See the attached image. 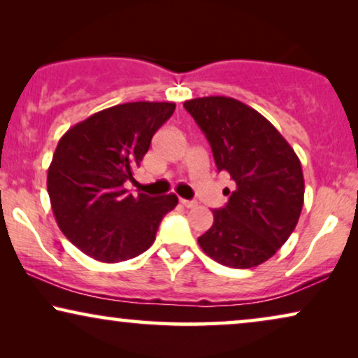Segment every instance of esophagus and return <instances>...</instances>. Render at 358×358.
I'll return each mask as SVG.
<instances>
[{"instance_id": "34e87169", "label": "esophagus", "mask_w": 358, "mask_h": 358, "mask_svg": "<svg viewBox=\"0 0 358 358\" xmlns=\"http://www.w3.org/2000/svg\"><path fill=\"white\" fill-rule=\"evenodd\" d=\"M180 203H182L185 208H194V207H197V202H195V200H185V199H180Z\"/></svg>"}]
</instances>
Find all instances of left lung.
<instances>
[{"mask_svg":"<svg viewBox=\"0 0 358 358\" xmlns=\"http://www.w3.org/2000/svg\"><path fill=\"white\" fill-rule=\"evenodd\" d=\"M207 136L218 171L236 184L213 224L199 238L203 252L227 267L251 268L271 259L295 229L305 199L301 163L266 117L233 97L184 102Z\"/></svg>","mask_w":358,"mask_h":358,"instance_id":"1","label":"left lung"}]
</instances>
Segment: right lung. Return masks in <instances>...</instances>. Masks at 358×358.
<instances>
[{"label": "right lung", "mask_w": 358, "mask_h": 358, "mask_svg": "<svg viewBox=\"0 0 358 358\" xmlns=\"http://www.w3.org/2000/svg\"><path fill=\"white\" fill-rule=\"evenodd\" d=\"M174 109V102L119 104L73 125L58 141L47 176L53 215L62 233L96 261L140 256L178 205L174 194L134 197L125 189Z\"/></svg>", "instance_id": "add662e5"}]
</instances>
